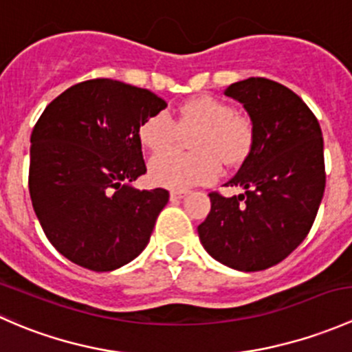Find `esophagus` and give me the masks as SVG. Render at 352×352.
Wrapping results in <instances>:
<instances>
[{
	"instance_id": "1",
	"label": "esophagus",
	"mask_w": 352,
	"mask_h": 352,
	"mask_svg": "<svg viewBox=\"0 0 352 352\" xmlns=\"http://www.w3.org/2000/svg\"><path fill=\"white\" fill-rule=\"evenodd\" d=\"M187 194H189V190H172V192H170V199H172V201H175V199L186 197Z\"/></svg>"
}]
</instances>
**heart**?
Masks as SVG:
<instances>
[{
	"label": "heart",
	"instance_id": "heart-1",
	"mask_svg": "<svg viewBox=\"0 0 352 352\" xmlns=\"http://www.w3.org/2000/svg\"><path fill=\"white\" fill-rule=\"evenodd\" d=\"M194 132L190 140L192 154L164 153L178 134ZM138 138L155 156L148 175L155 186L186 190L218 179L221 163L228 168L243 165L255 146L254 120L236 112L232 104L216 97H196L179 109L177 120L166 112L151 113L141 122Z\"/></svg>",
	"mask_w": 352,
	"mask_h": 352
}]
</instances>
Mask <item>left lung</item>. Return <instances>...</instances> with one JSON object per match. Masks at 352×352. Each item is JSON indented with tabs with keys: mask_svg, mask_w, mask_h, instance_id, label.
<instances>
[{
	"mask_svg": "<svg viewBox=\"0 0 352 352\" xmlns=\"http://www.w3.org/2000/svg\"><path fill=\"white\" fill-rule=\"evenodd\" d=\"M255 126V146L225 184L245 194L211 192L197 226L211 257L236 271H264L285 261L310 233L325 190L324 140L317 117L294 91L267 78L230 85Z\"/></svg>",
	"mask_w": 352,
	"mask_h": 352,
	"instance_id": "1",
	"label": "left lung"
}]
</instances>
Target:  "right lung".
<instances>
[{"mask_svg": "<svg viewBox=\"0 0 352 352\" xmlns=\"http://www.w3.org/2000/svg\"><path fill=\"white\" fill-rule=\"evenodd\" d=\"M166 102L109 78L81 81L45 107L30 136L28 190L47 240L74 264L107 272L136 258L168 202L138 190V129Z\"/></svg>", "mask_w": 352, "mask_h": 352, "instance_id": "obj_1", "label": "right lung"}]
</instances>
